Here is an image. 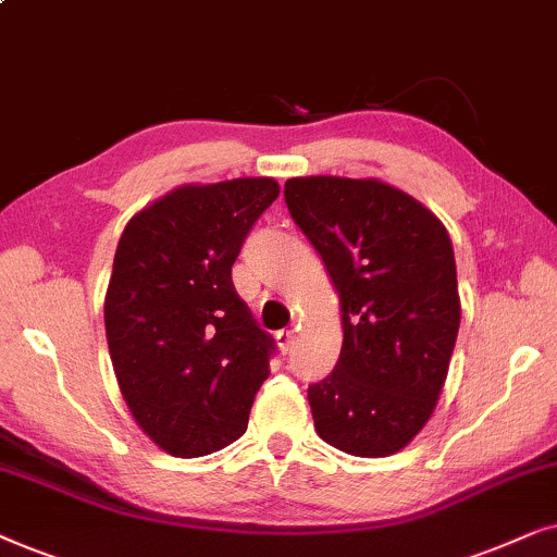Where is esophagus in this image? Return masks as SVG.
<instances>
[{"label":"esophagus","mask_w":557,"mask_h":557,"mask_svg":"<svg viewBox=\"0 0 557 557\" xmlns=\"http://www.w3.org/2000/svg\"><path fill=\"white\" fill-rule=\"evenodd\" d=\"M295 344V331H277V346L283 348V354H290Z\"/></svg>","instance_id":"34e87169"}]
</instances>
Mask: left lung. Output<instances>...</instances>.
<instances>
[{
    "label": "left lung",
    "mask_w": 557,
    "mask_h": 557,
    "mask_svg": "<svg viewBox=\"0 0 557 557\" xmlns=\"http://www.w3.org/2000/svg\"><path fill=\"white\" fill-rule=\"evenodd\" d=\"M285 203L341 298L338 361L308 387L318 435L351 456L397 454L435 410L461 323L446 226L376 177H290Z\"/></svg>",
    "instance_id": "8db88e82"
}]
</instances>
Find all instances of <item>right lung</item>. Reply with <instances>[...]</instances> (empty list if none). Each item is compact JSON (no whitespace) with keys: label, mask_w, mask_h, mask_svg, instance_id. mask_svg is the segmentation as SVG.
Masks as SVG:
<instances>
[{"label":"right lung","mask_w":557,"mask_h":557,"mask_svg":"<svg viewBox=\"0 0 557 557\" xmlns=\"http://www.w3.org/2000/svg\"><path fill=\"white\" fill-rule=\"evenodd\" d=\"M277 196L272 177L183 185L119 239L103 302L111 364L137 425L170 456L213 454L247 430L274 338L232 264Z\"/></svg>","instance_id":"obj_1"}]
</instances>
